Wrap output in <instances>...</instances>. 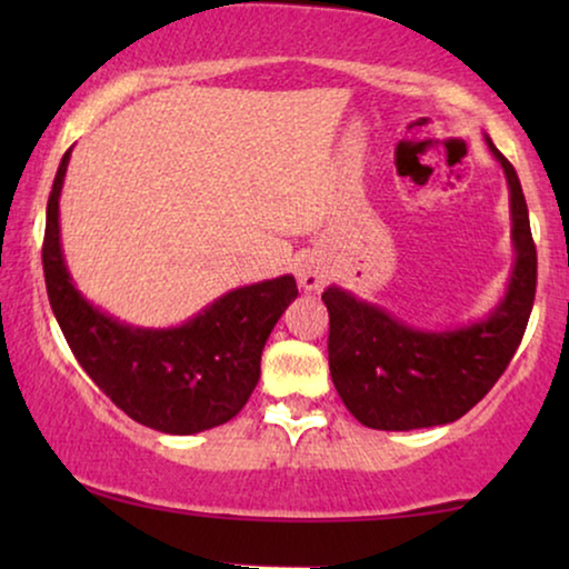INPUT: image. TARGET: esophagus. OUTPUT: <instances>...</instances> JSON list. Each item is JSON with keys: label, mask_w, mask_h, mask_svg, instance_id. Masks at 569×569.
<instances>
[{"label": "esophagus", "mask_w": 569, "mask_h": 569, "mask_svg": "<svg viewBox=\"0 0 569 569\" xmlns=\"http://www.w3.org/2000/svg\"><path fill=\"white\" fill-rule=\"evenodd\" d=\"M295 277H298V284L302 287L306 292H318L326 282V269L321 263L313 261V259H306L298 263V269H295Z\"/></svg>", "instance_id": "34e87169"}]
</instances>
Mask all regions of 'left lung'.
<instances>
[{"label": "left lung", "instance_id": "obj_1", "mask_svg": "<svg viewBox=\"0 0 569 569\" xmlns=\"http://www.w3.org/2000/svg\"><path fill=\"white\" fill-rule=\"evenodd\" d=\"M510 193L512 271L505 295L479 321L422 329L329 284V368L339 399L372 430L450 425L489 393L523 339L536 295V246L516 168L485 134Z\"/></svg>", "mask_w": 569, "mask_h": 569}]
</instances>
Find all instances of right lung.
I'll return each instance as SVG.
<instances>
[{"label":"right lung","mask_w":569,"mask_h":569,"mask_svg":"<svg viewBox=\"0 0 569 569\" xmlns=\"http://www.w3.org/2000/svg\"><path fill=\"white\" fill-rule=\"evenodd\" d=\"M69 158L72 150L59 162L46 207L43 274L77 362L116 407L158 432L197 435L230 422L259 383L271 329L298 298L295 277L236 287L168 329L119 321L92 306L69 274L59 224Z\"/></svg>","instance_id":"obj_1"}]
</instances>
